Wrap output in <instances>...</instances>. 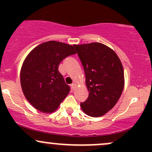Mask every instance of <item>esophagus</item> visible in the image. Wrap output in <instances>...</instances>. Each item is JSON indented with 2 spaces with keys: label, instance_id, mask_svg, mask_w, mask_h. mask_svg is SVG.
Instances as JSON below:
<instances>
[{
  "label": "esophagus",
  "instance_id": "esophagus-1",
  "mask_svg": "<svg viewBox=\"0 0 152 152\" xmlns=\"http://www.w3.org/2000/svg\"><path fill=\"white\" fill-rule=\"evenodd\" d=\"M76 85L75 83H73L71 85V88H72V90H74L75 89H76Z\"/></svg>",
  "mask_w": 152,
  "mask_h": 152
}]
</instances>
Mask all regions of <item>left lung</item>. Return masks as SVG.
<instances>
[{"label":"left lung","instance_id":"left-lung-1","mask_svg":"<svg viewBox=\"0 0 152 152\" xmlns=\"http://www.w3.org/2000/svg\"><path fill=\"white\" fill-rule=\"evenodd\" d=\"M83 65L89 96L80 104L87 115L99 117L113 108L124 90L121 62L115 51L99 42L73 45Z\"/></svg>","mask_w":152,"mask_h":152}]
</instances>
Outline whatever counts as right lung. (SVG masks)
<instances>
[{
  "instance_id": "add662e5",
  "label": "right lung",
  "mask_w": 152,
  "mask_h": 152,
  "mask_svg": "<svg viewBox=\"0 0 152 152\" xmlns=\"http://www.w3.org/2000/svg\"><path fill=\"white\" fill-rule=\"evenodd\" d=\"M73 46L48 41L37 46L26 56L20 71V84L24 96L34 107L43 113H52L70 92L59 63L75 54Z\"/></svg>"
}]
</instances>
